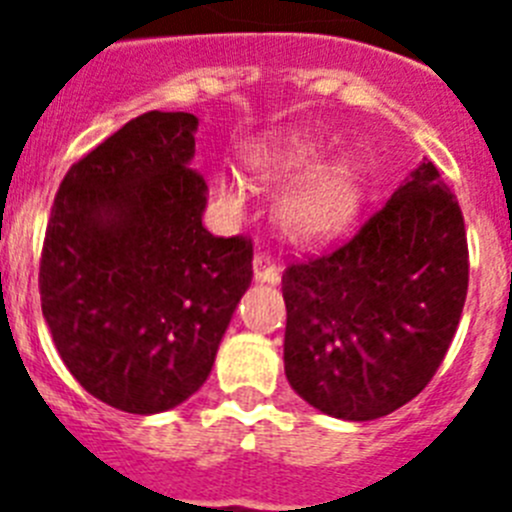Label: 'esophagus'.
I'll return each mask as SVG.
<instances>
[{
  "label": "esophagus",
  "mask_w": 512,
  "mask_h": 512,
  "mask_svg": "<svg viewBox=\"0 0 512 512\" xmlns=\"http://www.w3.org/2000/svg\"><path fill=\"white\" fill-rule=\"evenodd\" d=\"M253 277H256V282L277 284L279 282L277 261L271 259L269 253H256V256H253Z\"/></svg>",
  "instance_id": "esophagus-1"
}]
</instances>
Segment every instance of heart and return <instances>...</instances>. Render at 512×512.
Segmentation results:
<instances>
[{
    "instance_id": "heart-1",
    "label": "heart",
    "mask_w": 512,
    "mask_h": 512,
    "mask_svg": "<svg viewBox=\"0 0 512 512\" xmlns=\"http://www.w3.org/2000/svg\"><path fill=\"white\" fill-rule=\"evenodd\" d=\"M318 161V151L310 143L292 140L282 151L271 153L261 164L264 176H287L307 169ZM228 197L235 200L238 192L228 189ZM361 184L351 166L330 164L312 171L302 179L279 205V223L297 241H323L341 233L359 210Z\"/></svg>"
}]
</instances>
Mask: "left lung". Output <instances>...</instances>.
Instances as JSON below:
<instances>
[{"label": "left lung", "mask_w": 512, "mask_h": 512, "mask_svg": "<svg viewBox=\"0 0 512 512\" xmlns=\"http://www.w3.org/2000/svg\"><path fill=\"white\" fill-rule=\"evenodd\" d=\"M467 284L464 215L423 161L356 235L284 269L292 390L333 418L395 413L441 366Z\"/></svg>", "instance_id": "obj_1"}]
</instances>
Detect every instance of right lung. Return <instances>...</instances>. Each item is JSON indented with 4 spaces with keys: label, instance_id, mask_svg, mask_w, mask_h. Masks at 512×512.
<instances>
[{
    "label": "right lung",
    "instance_id": "add662e5",
    "mask_svg": "<svg viewBox=\"0 0 512 512\" xmlns=\"http://www.w3.org/2000/svg\"><path fill=\"white\" fill-rule=\"evenodd\" d=\"M194 133L189 112L125 122L63 176L45 228L53 343L76 382L122 413H164L200 390L253 277L251 241L202 225Z\"/></svg>",
    "mask_w": 512,
    "mask_h": 512
}]
</instances>
